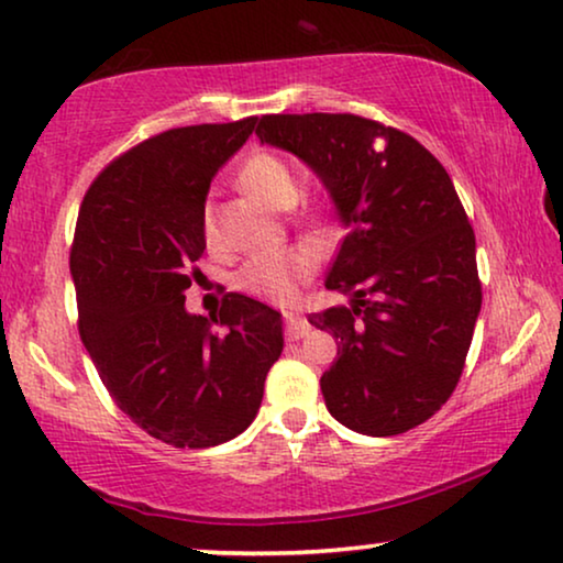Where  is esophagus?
<instances>
[{
	"mask_svg": "<svg viewBox=\"0 0 563 563\" xmlns=\"http://www.w3.org/2000/svg\"><path fill=\"white\" fill-rule=\"evenodd\" d=\"M309 321H306L301 313L288 311L286 313V336L288 340H301V336L309 334Z\"/></svg>",
	"mask_w": 563,
	"mask_h": 563,
	"instance_id": "esophagus-1",
	"label": "esophagus"
}]
</instances>
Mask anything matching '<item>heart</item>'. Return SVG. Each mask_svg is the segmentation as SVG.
<instances>
[{"instance_id": "b5f03b06", "label": "heart", "mask_w": 563, "mask_h": 563, "mask_svg": "<svg viewBox=\"0 0 563 563\" xmlns=\"http://www.w3.org/2000/svg\"><path fill=\"white\" fill-rule=\"evenodd\" d=\"M236 179L244 192H250L252 198L262 200L269 208H280V211L294 208L298 198H301V185H298L294 167L277 154H252L239 167ZM203 236L213 246L216 227L211 206L203 213ZM313 267H317V250L309 244L257 254V257L246 260L242 269L236 273V288H242L252 296L267 298V301L286 303L309 280Z\"/></svg>"}]
</instances>
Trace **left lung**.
<instances>
[{"label": "left lung", "instance_id": "obj_1", "mask_svg": "<svg viewBox=\"0 0 563 563\" xmlns=\"http://www.w3.org/2000/svg\"><path fill=\"white\" fill-rule=\"evenodd\" d=\"M260 144L309 167L344 229L324 286L347 303L309 313L336 342L321 394L336 422L401 434L451 399L482 311L476 236L443 164L357 115H262Z\"/></svg>", "mask_w": 563, "mask_h": 563}]
</instances>
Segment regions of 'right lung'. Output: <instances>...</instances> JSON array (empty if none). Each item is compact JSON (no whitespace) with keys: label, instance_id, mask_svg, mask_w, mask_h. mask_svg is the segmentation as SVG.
I'll return each instance as SVG.
<instances>
[{"label":"right lung","instance_id":"right-lung-1","mask_svg":"<svg viewBox=\"0 0 563 563\" xmlns=\"http://www.w3.org/2000/svg\"><path fill=\"white\" fill-rule=\"evenodd\" d=\"M254 125L164 131L118 156L79 208L69 267L81 342L120 411L177 448L242 434L283 352V313L267 303L229 294L211 319L185 306L211 179Z\"/></svg>","mask_w":563,"mask_h":563}]
</instances>
